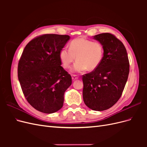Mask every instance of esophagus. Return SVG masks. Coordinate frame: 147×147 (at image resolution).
I'll return each instance as SVG.
<instances>
[{"label": "esophagus", "instance_id": "1", "mask_svg": "<svg viewBox=\"0 0 147 147\" xmlns=\"http://www.w3.org/2000/svg\"><path fill=\"white\" fill-rule=\"evenodd\" d=\"M72 79L73 81H75V80H76L78 79V77L76 75H73L72 76Z\"/></svg>", "mask_w": 147, "mask_h": 147}]
</instances>
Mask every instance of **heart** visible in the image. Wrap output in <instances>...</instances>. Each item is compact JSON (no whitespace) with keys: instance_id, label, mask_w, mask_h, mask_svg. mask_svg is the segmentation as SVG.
<instances>
[{"instance_id":"obj_1","label":"heart","mask_w":147,"mask_h":147,"mask_svg":"<svg viewBox=\"0 0 147 147\" xmlns=\"http://www.w3.org/2000/svg\"><path fill=\"white\" fill-rule=\"evenodd\" d=\"M104 56V47L99 42H92L83 38H75L70 43L69 50L62 49L59 57L64 68H69L75 59L77 62L71 72L81 74L88 69H96L102 63Z\"/></svg>"}]
</instances>
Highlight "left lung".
Returning a JSON list of instances; mask_svg holds the SVG:
<instances>
[{"instance_id": "obj_1", "label": "left lung", "mask_w": 147, "mask_h": 147, "mask_svg": "<svg viewBox=\"0 0 147 147\" xmlns=\"http://www.w3.org/2000/svg\"><path fill=\"white\" fill-rule=\"evenodd\" d=\"M93 38L103 45L104 56L98 67L83 76V98L88 107L103 111L112 107L121 97L129 63L125 47L115 35L102 33Z\"/></svg>"}]
</instances>
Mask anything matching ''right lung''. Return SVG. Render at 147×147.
I'll use <instances>...</instances> for the list:
<instances>
[{"label": "right lung", "instance_id": "1", "mask_svg": "<svg viewBox=\"0 0 147 147\" xmlns=\"http://www.w3.org/2000/svg\"><path fill=\"white\" fill-rule=\"evenodd\" d=\"M70 38L67 35H43L29 42L22 53L18 80L26 99L39 112L53 113L63 107L72 77L61 66L59 53Z\"/></svg>", "mask_w": 147, "mask_h": 147}]
</instances>
